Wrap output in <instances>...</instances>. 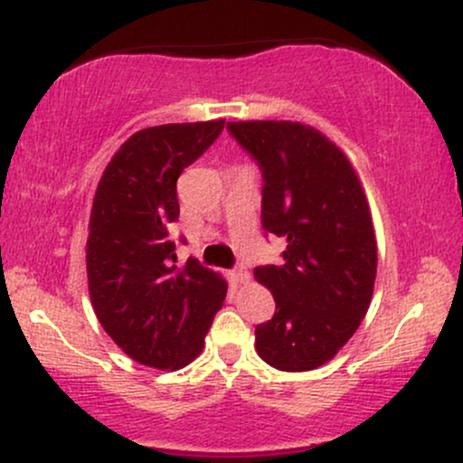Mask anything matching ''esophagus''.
<instances>
[{"mask_svg":"<svg viewBox=\"0 0 463 463\" xmlns=\"http://www.w3.org/2000/svg\"><path fill=\"white\" fill-rule=\"evenodd\" d=\"M231 279L235 280V283H246V280L250 279V274H248L246 268H241V265H239V268H235L231 272Z\"/></svg>","mask_w":463,"mask_h":463,"instance_id":"obj_1","label":"esophagus"}]
</instances>
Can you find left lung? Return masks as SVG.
I'll use <instances>...</instances> for the list:
<instances>
[{
  "instance_id": "8db88e82",
  "label": "left lung",
  "mask_w": 463,
  "mask_h": 463,
  "mask_svg": "<svg viewBox=\"0 0 463 463\" xmlns=\"http://www.w3.org/2000/svg\"><path fill=\"white\" fill-rule=\"evenodd\" d=\"M259 165L265 235L287 239L280 265L254 279L272 291V320L254 346L276 370L324 365L353 337L372 300L376 239L353 165L322 132L298 121H228Z\"/></svg>"
}]
</instances>
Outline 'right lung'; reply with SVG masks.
Masks as SVG:
<instances>
[{
    "instance_id": "obj_1",
    "label": "right lung",
    "mask_w": 463,
    "mask_h": 463,
    "mask_svg": "<svg viewBox=\"0 0 463 463\" xmlns=\"http://www.w3.org/2000/svg\"><path fill=\"white\" fill-rule=\"evenodd\" d=\"M222 130L224 119L135 132L95 191L87 241L95 316L117 346L150 368L191 364L224 305L226 280L195 259L180 268L169 239L180 215L178 176Z\"/></svg>"
}]
</instances>
